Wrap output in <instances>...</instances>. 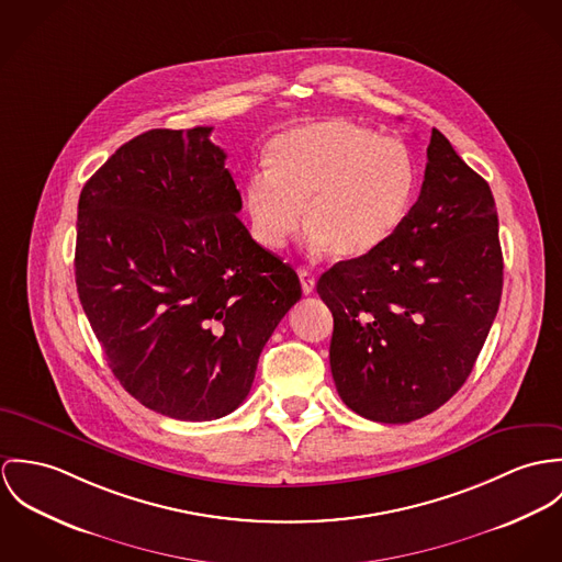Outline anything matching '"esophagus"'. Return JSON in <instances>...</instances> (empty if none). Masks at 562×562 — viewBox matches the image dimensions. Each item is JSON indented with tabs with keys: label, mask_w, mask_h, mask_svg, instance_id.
Returning a JSON list of instances; mask_svg holds the SVG:
<instances>
[{
	"label": "esophagus",
	"mask_w": 562,
	"mask_h": 562,
	"mask_svg": "<svg viewBox=\"0 0 562 562\" xmlns=\"http://www.w3.org/2000/svg\"><path fill=\"white\" fill-rule=\"evenodd\" d=\"M297 273H300V280H302L304 295H311L312 291H314V273H312L308 267H300Z\"/></svg>",
	"instance_id": "obj_1"
}]
</instances>
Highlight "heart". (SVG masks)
I'll use <instances>...</instances> for the list:
<instances>
[{
	"mask_svg": "<svg viewBox=\"0 0 562 562\" xmlns=\"http://www.w3.org/2000/svg\"><path fill=\"white\" fill-rule=\"evenodd\" d=\"M267 170L241 189L251 239L282 250L304 222L312 250L360 258L387 244L418 193L412 150L347 119L289 128L267 144Z\"/></svg>",
	"mask_w": 562,
	"mask_h": 562,
	"instance_id": "heart-1",
	"label": "heart"
}]
</instances>
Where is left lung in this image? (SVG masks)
I'll use <instances>...</instances> for the list:
<instances>
[{
  "mask_svg": "<svg viewBox=\"0 0 562 562\" xmlns=\"http://www.w3.org/2000/svg\"><path fill=\"white\" fill-rule=\"evenodd\" d=\"M502 269L492 189L434 128L423 189L401 231L316 282L334 316L329 367L345 405L385 425L441 407L485 345Z\"/></svg>",
  "mask_w": 562,
  "mask_h": 562,
  "instance_id": "left-lung-1",
  "label": "left lung"
}]
</instances>
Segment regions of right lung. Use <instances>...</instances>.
<instances>
[{
    "mask_svg": "<svg viewBox=\"0 0 562 562\" xmlns=\"http://www.w3.org/2000/svg\"><path fill=\"white\" fill-rule=\"evenodd\" d=\"M211 131L133 137L77 206V293L112 373L144 407L189 423L246 401L265 342L302 297L295 269L237 217Z\"/></svg>",
    "mask_w": 562,
    "mask_h": 562,
    "instance_id": "add662e5",
    "label": "right lung"
}]
</instances>
